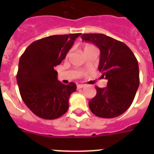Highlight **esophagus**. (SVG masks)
<instances>
[{"label": "esophagus", "mask_w": 154, "mask_h": 154, "mask_svg": "<svg viewBox=\"0 0 154 154\" xmlns=\"http://www.w3.org/2000/svg\"><path fill=\"white\" fill-rule=\"evenodd\" d=\"M83 87H85V85H77V89H82Z\"/></svg>", "instance_id": "34e87169"}]
</instances>
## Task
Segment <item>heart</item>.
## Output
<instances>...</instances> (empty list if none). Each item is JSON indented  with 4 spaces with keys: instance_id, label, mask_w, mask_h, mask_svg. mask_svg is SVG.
Returning <instances> with one entry per match:
<instances>
[{
    "instance_id": "obj_1",
    "label": "heart",
    "mask_w": 154,
    "mask_h": 154,
    "mask_svg": "<svg viewBox=\"0 0 154 154\" xmlns=\"http://www.w3.org/2000/svg\"><path fill=\"white\" fill-rule=\"evenodd\" d=\"M91 48H94V47L92 46V45H85V46L84 51H85V50H87V49H91Z\"/></svg>"
}]
</instances>
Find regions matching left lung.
<instances>
[{
  "label": "left lung",
  "instance_id": "8db88e82",
  "mask_svg": "<svg viewBox=\"0 0 154 154\" xmlns=\"http://www.w3.org/2000/svg\"><path fill=\"white\" fill-rule=\"evenodd\" d=\"M82 39L98 47V69L108 80L107 87H96L97 94L89 101V109L99 117H118L131 105L138 89L137 60L126 45L105 34L86 33Z\"/></svg>",
  "mask_w": 154,
  "mask_h": 154
}]
</instances>
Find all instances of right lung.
I'll return each instance as SVG.
<instances>
[{"instance_id":"right-lung-1","label":"right lung","mask_w":154,"mask_h":154,"mask_svg":"<svg viewBox=\"0 0 154 154\" xmlns=\"http://www.w3.org/2000/svg\"><path fill=\"white\" fill-rule=\"evenodd\" d=\"M82 33L53 35L32 42L19 60L17 74L20 96L27 107L43 119H56L69 109V98L76 91L73 82L64 85L54 69L60 65Z\"/></svg>"}]
</instances>
